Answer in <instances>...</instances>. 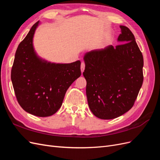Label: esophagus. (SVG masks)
Instances as JSON below:
<instances>
[{"mask_svg":"<svg viewBox=\"0 0 160 160\" xmlns=\"http://www.w3.org/2000/svg\"><path fill=\"white\" fill-rule=\"evenodd\" d=\"M85 64L84 62H81V72H83L85 70Z\"/></svg>","mask_w":160,"mask_h":160,"instance_id":"obj_1","label":"esophagus"}]
</instances>
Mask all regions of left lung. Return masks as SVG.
Listing matches in <instances>:
<instances>
[{"label":"left lung","mask_w":160,"mask_h":160,"mask_svg":"<svg viewBox=\"0 0 160 160\" xmlns=\"http://www.w3.org/2000/svg\"><path fill=\"white\" fill-rule=\"evenodd\" d=\"M115 47L86 52L83 76L89 107L97 118L111 119L133 107L143 81V58L133 34L120 26Z\"/></svg>","instance_id":"obj_1"}]
</instances>
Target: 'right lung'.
I'll return each mask as SVG.
<instances>
[{
    "instance_id": "obj_1",
    "label": "right lung",
    "mask_w": 160,
    "mask_h": 160,
    "mask_svg": "<svg viewBox=\"0 0 160 160\" xmlns=\"http://www.w3.org/2000/svg\"><path fill=\"white\" fill-rule=\"evenodd\" d=\"M39 21L18 45L11 70V81L21 107L38 117H48L61 107L67 90L81 75V61L55 63L41 59L33 47Z\"/></svg>"
}]
</instances>
